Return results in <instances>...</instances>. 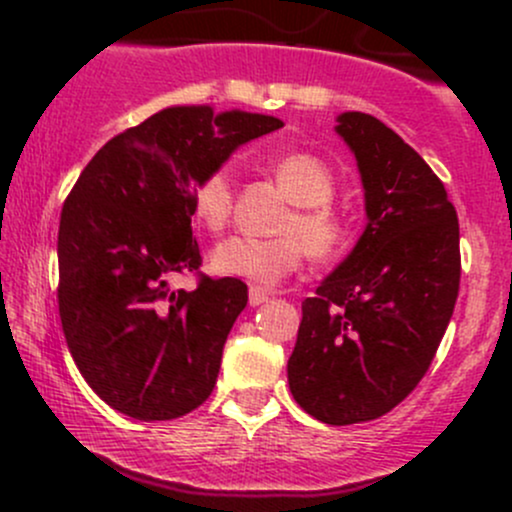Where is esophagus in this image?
<instances>
[{"mask_svg": "<svg viewBox=\"0 0 512 512\" xmlns=\"http://www.w3.org/2000/svg\"><path fill=\"white\" fill-rule=\"evenodd\" d=\"M269 296H272V291L269 289H262V286H250V305H262L269 301Z\"/></svg>", "mask_w": 512, "mask_h": 512, "instance_id": "esophagus-1", "label": "esophagus"}]
</instances>
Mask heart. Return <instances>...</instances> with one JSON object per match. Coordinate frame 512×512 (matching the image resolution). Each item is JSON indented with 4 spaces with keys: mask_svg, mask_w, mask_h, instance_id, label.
I'll return each mask as SVG.
<instances>
[{
    "mask_svg": "<svg viewBox=\"0 0 512 512\" xmlns=\"http://www.w3.org/2000/svg\"><path fill=\"white\" fill-rule=\"evenodd\" d=\"M267 168L281 192L293 202V209L276 226L281 236L223 240L211 252V267L223 276L272 286L301 267L305 252L320 264L342 257L351 243V226L332 204L337 182L332 168L320 156L310 151H281L269 158ZM233 204L236 192L226 168L211 170L192 190L195 219L211 233L228 226Z\"/></svg>",
    "mask_w": 512,
    "mask_h": 512,
    "instance_id": "1",
    "label": "heart"
}]
</instances>
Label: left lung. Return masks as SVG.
Listing matches in <instances>:
<instances>
[{"label": "left lung", "mask_w": 512, "mask_h": 512, "mask_svg": "<svg viewBox=\"0 0 512 512\" xmlns=\"http://www.w3.org/2000/svg\"><path fill=\"white\" fill-rule=\"evenodd\" d=\"M356 154L368 226L303 301L289 387L322 424L380 419L421 383L460 291V223L443 182L399 134L339 115Z\"/></svg>", "instance_id": "1"}]
</instances>
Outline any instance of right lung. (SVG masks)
<instances>
[{"label": "right lung", "instance_id": "obj_1", "mask_svg": "<svg viewBox=\"0 0 512 512\" xmlns=\"http://www.w3.org/2000/svg\"><path fill=\"white\" fill-rule=\"evenodd\" d=\"M279 127L238 110L168 108L81 170L60 216L57 303L76 368L113 409L170 421L207 402L248 286L199 272L192 190L236 146ZM175 273H195L198 286L170 290Z\"/></svg>", "mask_w": 512, "mask_h": 512}]
</instances>
